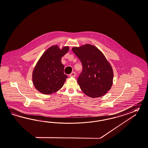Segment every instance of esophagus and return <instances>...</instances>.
<instances>
[{
  "label": "esophagus",
  "instance_id": "esophagus-1",
  "mask_svg": "<svg viewBox=\"0 0 148 148\" xmlns=\"http://www.w3.org/2000/svg\"><path fill=\"white\" fill-rule=\"evenodd\" d=\"M69 76L70 77H76V73L75 72H72Z\"/></svg>",
  "mask_w": 148,
  "mask_h": 148
}]
</instances>
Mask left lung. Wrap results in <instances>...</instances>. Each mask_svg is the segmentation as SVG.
I'll return each instance as SVG.
<instances>
[{"label":"left lung","instance_id":"obj_1","mask_svg":"<svg viewBox=\"0 0 148 148\" xmlns=\"http://www.w3.org/2000/svg\"><path fill=\"white\" fill-rule=\"evenodd\" d=\"M72 50L83 66L82 72L77 79L82 91L91 98L106 94L112 86L114 75L103 53L90 44L74 47Z\"/></svg>","mask_w":148,"mask_h":148}]
</instances>
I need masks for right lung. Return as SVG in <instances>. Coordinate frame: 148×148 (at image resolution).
<instances>
[{"label":"right lung","instance_id":"obj_1","mask_svg":"<svg viewBox=\"0 0 148 148\" xmlns=\"http://www.w3.org/2000/svg\"><path fill=\"white\" fill-rule=\"evenodd\" d=\"M69 50V46L61 49L51 46L43 53L34 67L32 80L35 88L44 95H51L60 90L68 76L64 73V66L61 58Z\"/></svg>","mask_w":148,"mask_h":148}]
</instances>
